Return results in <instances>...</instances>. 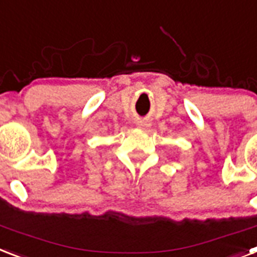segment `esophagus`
<instances>
[{
    "label": "esophagus",
    "mask_w": 257,
    "mask_h": 257,
    "mask_svg": "<svg viewBox=\"0 0 257 257\" xmlns=\"http://www.w3.org/2000/svg\"><path fill=\"white\" fill-rule=\"evenodd\" d=\"M137 124H138V127H142V128H145V127L149 126V123H147L146 120H138V122H137Z\"/></svg>",
    "instance_id": "obj_1"
}]
</instances>
